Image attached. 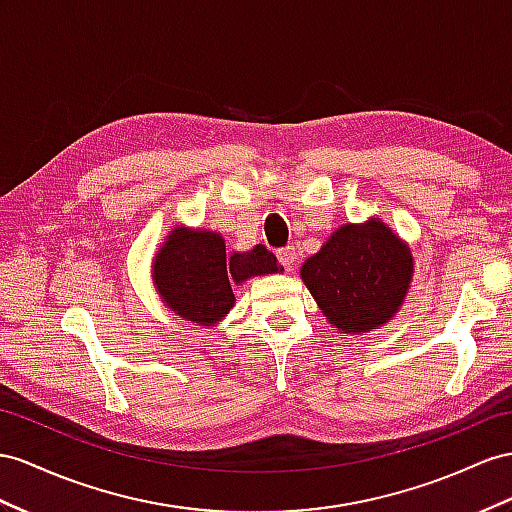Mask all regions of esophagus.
<instances>
[{"instance_id":"34e87169","label":"esophagus","mask_w":512,"mask_h":512,"mask_svg":"<svg viewBox=\"0 0 512 512\" xmlns=\"http://www.w3.org/2000/svg\"><path fill=\"white\" fill-rule=\"evenodd\" d=\"M277 257H279V264H281L285 270H294V264H296V248H294V246L281 248V251L277 253Z\"/></svg>"}]
</instances>
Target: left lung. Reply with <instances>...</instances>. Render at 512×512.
<instances>
[{
  "instance_id": "8db88e82",
  "label": "left lung",
  "mask_w": 512,
  "mask_h": 512,
  "mask_svg": "<svg viewBox=\"0 0 512 512\" xmlns=\"http://www.w3.org/2000/svg\"><path fill=\"white\" fill-rule=\"evenodd\" d=\"M300 274L331 326L357 335L383 326L400 309L413 259L389 227L370 220L337 229Z\"/></svg>"
}]
</instances>
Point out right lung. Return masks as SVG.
I'll list each match as a JSON object with an SVG mask.
<instances>
[{"mask_svg":"<svg viewBox=\"0 0 512 512\" xmlns=\"http://www.w3.org/2000/svg\"><path fill=\"white\" fill-rule=\"evenodd\" d=\"M281 270L277 257L261 244L227 257L220 233L175 229L155 257L153 279L170 311L209 326L233 307L231 283Z\"/></svg>","mask_w":512,"mask_h":512,"instance_id":"obj_1","label":"right lung"}]
</instances>
